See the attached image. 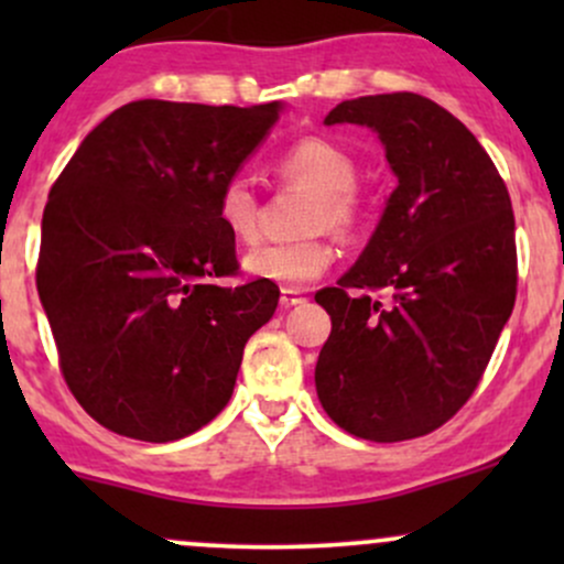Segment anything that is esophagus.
<instances>
[{
    "instance_id": "esophagus-1",
    "label": "esophagus",
    "mask_w": 564,
    "mask_h": 564,
    "mask_svg": "<svg viewBox=\"0 0 564 564\" xmlns=\"http://www.w3.org/2000/svg\"><path fill=\"white\" fill-rule=\"evenodd\" d=\"M304 302H307V296L300 289H281V307H296Z\"/></svg>"
}]
</instances>
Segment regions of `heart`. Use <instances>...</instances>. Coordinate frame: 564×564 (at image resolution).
<instances>
[{"label":"heart","mask_w":564,"mask_h":564,"mask_svg":"<svg viewBox=\"0 0 564 564\" xmlns=\"http://www.w3.org/2000/svg\"><path fill=\"white\" fill-rule=\"evenodd\" d=\"M283 183L313 191L302 217L310 236L289 243H268L243 257V270L283 289H302L332 268L334 249L323 230L349 238L366 219V198L358 183V161L332 140L304 138L273 161ZM217 219L238 243L260 238V196L246 177H228L217 191Z\"/></svg>","instance_id":"b5f03b06"}]
</instances>
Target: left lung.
Segmentation results:
<instances>
[{
    "mask_svg": "<svg viewBox=\"0 0 564 564\" xmlns=\"http://www.w3.org/2000/svg\"><path fill=\"white\" fill-rule=\"evenodd\" d=\"M326 124L371 127L398 187L360 260L315 294L332 315L315 390L355 437L430 435L477 390L514 307L509 191L475 134L430 97H355Z\"/></svg>",
    "mask_w": 564,
    "mask_h": 564,
    "instance_id": "8db88e82",
    "label": "left lung"
}]
</instances>
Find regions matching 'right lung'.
Returning a JSON list of instances; mask_svg holds the SVG:
<instances>
[{
	"label": "right lung",
	"mask_w": 564,
	"mask_h": 564,
	"mask_svg": "<svg viewBox=\"0 0 564 564\" xmlns=\"http://www.w3.org/2000/svg\"><path fill=\"white\" fill-rule=\"evenodd\" d=\"M281 102L134 100L102 119L55 180L36 289L68 390L116 435L170 443L228 405L243 347L273 318L275 283L238 275L219 225Z\"/></svg>",
	"instance_id": "add662e5"
}]
</instances>
